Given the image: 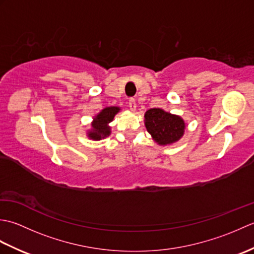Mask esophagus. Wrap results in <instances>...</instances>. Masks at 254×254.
<instances>
[{"label":"esophagus","instance_id":"obj_1","mask_svg":"<svg viewBox=\"0 0 254 254\" xmlns=\"http://www.w3.org/2000/svg\"><path fill=\"white\" fill-rule=\"evenodd\" d=\"M127 104H128V107H130V109L132 111L136 109V102H135V99H134V98H131L130 100H128Z\"/></svg>","mask_w":254,"mask_h":254}]
</instances>
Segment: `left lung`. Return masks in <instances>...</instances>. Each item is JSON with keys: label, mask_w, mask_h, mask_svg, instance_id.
Instances as JSON below:
<instances>
[{"label": "left lung", "mask_w": 254, "mask_h": 254, "mask_svg": "<svg viewBox=\"0 0 254 254\" xmlns=\"http://www.w3.org/2000/svg\"><path fill=\"white\" fill-rule=\"evenodd\" d=\"M145 126L153 138L160 145L177 142L185 132L186 124L180 117L170 115L158 108L145 113Z\"/></svg>", "instance_id": "left-lung-1"}]
</instances>
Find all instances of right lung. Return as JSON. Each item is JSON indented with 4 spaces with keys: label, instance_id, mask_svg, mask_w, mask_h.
Masks as SVG:
<instances>
[{
    "label": "right lung",
    "instance_id": "obj_1",
    "mask_svg": "<svg viewBox=\"0 0 254 254\" xmlns=\"http://www.w3.org/2000/svg\"><path fill=\"white\" fill-rule=\"evenodd\" d=\"M119 110H120V108L118 107H108L105 108L104 110H101L99 115L94 119V122L91 124L93 126V130L89 132L88 136L98 141V139L109 135L110 127H108V123L113 120V118H115Z\"/></svg>",
    "mask_w": 254,
    "mask_h": 254
}]
</instances>
